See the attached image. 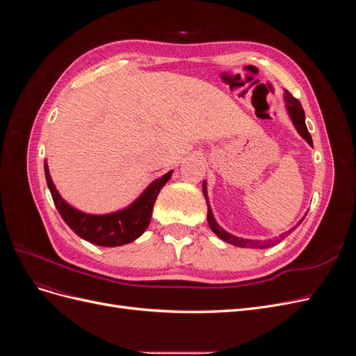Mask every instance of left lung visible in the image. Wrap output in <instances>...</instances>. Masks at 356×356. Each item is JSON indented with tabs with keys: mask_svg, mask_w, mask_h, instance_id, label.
Returning <instances> with one entry per match:
<instances>
[{
	"mask_svg": "<svg viewBox=\"0 0 356 356\" xmlns=\"http://www.w3.org/2000/svg\"><path fill=\"white\" fill-rule=\"evenodd\" d=\"M285 101H286L288 113H289L291 118H293V123H294L296 129L298 131V134H300L301 136H303L310 145H314V143H312V136H310V134H309V131H307V127H306L305 110H303V106H301L300 101L296 99L294 96L291 95L289 92H285ZM202 187H203V196H204V199H207V204H208V222H209V225H211L212 232H213L215 234H217L220 239H222L224 242H227V243H232V245H234V246H239V248H264V246H268V245H266L264 242L248 241V239L236 238V236H233V234L225 232L224 229H221L220 225L217 224V221H215L213 215H212V211H211V208H209L208 193H207V182H203ZM301 221H303V220H301ZM301 221H300V222H301Z\"/></svg>",
	"mask_w": 356,
	"mask_h": 356,
	"instance_id": "obj_1",
	"label": "left lung"
}]
</instances>
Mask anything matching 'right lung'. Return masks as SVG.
Instances as JSON below:
<instances>
[{
	"label": "right lung",
	"instance_id": "1",
	"mask_svg": "<svg viewBox=\"0 0 356 356\" xmlns=\"http://www.w3.org/2000/svg\"><path fill=\"white\" fill-rule=\"evenodd\" d=\"M44 172L49 190L51 193L53 202L60 217L70 229L80 236L81 239L99 246H120L134 242L141 236L152 221V212L159 191L169 181L172 170L166 175L160 177L147 187V190L139 196L131 207L108 215H90L84 213L72 207L60 197L50 178L47 163L44 161Z\"/></svg>",
	"mask_w": 356,
	"mask_h": 356
}]
</instances>
